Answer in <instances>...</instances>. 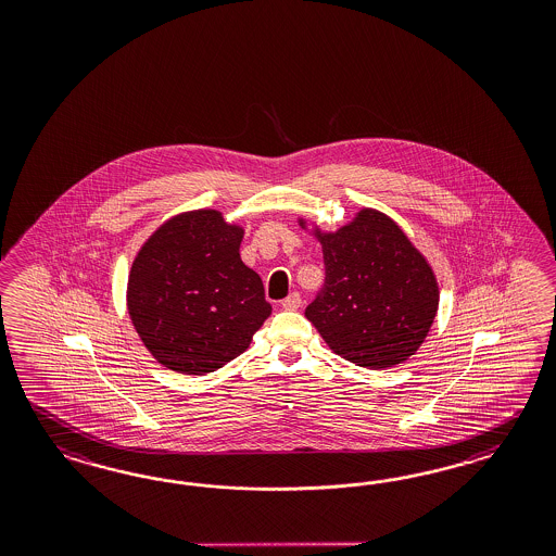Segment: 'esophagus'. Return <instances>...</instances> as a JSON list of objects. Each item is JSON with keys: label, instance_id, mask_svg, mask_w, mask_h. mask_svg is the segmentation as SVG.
<instances>
[{"label": "esophagus", "instance_id": "obj_1", "mask_svg": "<svg viewBox=\"0 0 556 556\" xmlns=\"http://www.w3.org/2000/svg\"><path fill=\"white\" fill-rule=\"evenodd\" d=\"M281 305L286 307V309H298L300 305H302V295L298 293V291H293V293H289L286 300L281 302Z\"/></svg>", "mask_w": 556, "mask_h": 556}]
</instances>
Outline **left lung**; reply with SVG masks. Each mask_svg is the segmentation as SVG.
Segmentation results:
<instances>
[{
    "label": "left lung",
    "instance_id": "left-lung-1",
    "mask_svg": "<svg viewBox=\"0 0 556 556\" xmlns=\"http://www.w3.org/2000/svg\"><path fill=\"white\" fill-rule=\"evenodd\" d=\"M320 242L324 283L305 318L358 367L388 369L407 361L437 316V279L424 256L375 210H363Z\"/></svg>",
    "mask_w": 556,
    "mask_h": 556
}]
</instances>
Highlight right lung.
Wrapping results in <instances>:
<instances>
[{
  "instance_id": "add662e5",
  "label": "right lung",
  "mask_w": 556,
  "mask_h": 556,
  "mask_svg": "<svg viewBox=\"0 0 556 556\" xmlns=\"http://www.w3.org/2000/svg\"><path fill=\"white\" fill-rule=\"evenodd\" d=\"M242 230L216 210L168 219L135 258L128 312L152 356L205 375L244 353L269 318L261 277L240 258Z\"/></svg>"
}]
</instances>
